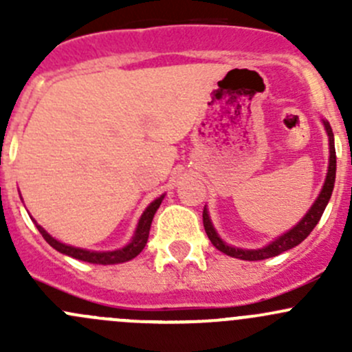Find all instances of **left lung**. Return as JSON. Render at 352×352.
I'll use <instances>...</instances> for the list:
<instances>
[{
    "label": "left lung",
    "mask_w": 352,
    "mask_h": 352,
    "mask_svg": "<svg viewBox=\"0 0 352 352\" xmlns=\"http://www.w3.org/2000/svg\"><path fill=\"white\" fill-rule=\"evenodd\" d=\"M325 131H327L329 136V150H330V158H329V170H327V177H325V184L322 187L320 194H318L317 201L314 202L310 209H308L307 214L301 218V221L298 223L296 226L286 232L285 235L278 236L274 242H271L265 247L257 248V250H248V248H239V247H232L226 242H223L221 236L216 233L214 226H212L211 219H209L208 211H202V223H204V230L208 233V239L211 240V243L218 248L219 252L223 254L230 255V257L235 258H242V261H264V258H271L276 257V255L283 254V252L289 250V248L296 247L307 239L308 235L311 233V230L317 226V223L320 221L322 214H324L325 208L329 204V199L332 196L333 190V182H336V146H333V134H332V127L327 120H324Z\"/></svg>",
    "instance_id": "8db88e82"
}]
</instances>
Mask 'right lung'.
I'll list each match as a JSON object with an SVG mask.
<instances>
[{
  "instance_id": "obj_1",
  "label": "right lung",
  "mask_w": 352,
  "mask_h": 352,
  "mask_svg": "<svg viewBox=\"0 0 352 352\" xmlns=\"http://www.w3.org/2000/svg\"><path fill=\"white\" fill-rule=\"evenodd\" d=\"M163 197L165 196H160L158 199H155L144 212L141 214L140 223H138V228L134 232L133 240L126 245V247L119 248V250H112V252H94V250H85V248H78V247H71V245L61 243L58 242L56 239H52L41 225L35 223L37 230L41 232V235L44 236V240L51 245L52 248H56L58 252L61 254L69 255V257L78 258V261H83V262H90V264H100V265H110V264H122V262L131 261L134 258L136 255L141 254V250L144 248V245L148 242V235H150V228H151V221H153V216L156 212V209L160 208L162 204Z\"/></svg>"
}]
</instances>
